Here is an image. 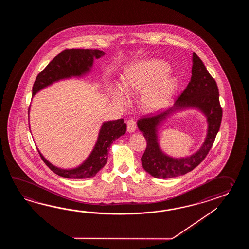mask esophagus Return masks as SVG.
Returning <instances> with one entry per match:
<instances>
[{"instance_id": "esophagus-1", "label": "esophagus", "mask_w": 249, "mask_h": 249, "mask_svg": "<svg viewBox=\"0 0 249 249\" xmlns=\"http://www.w3.org/2000/svg\"><path fill=\"white\" fill-rule=\"evenodd\" d=\"M136 130V122L134 119H130L127 121V131L130 133L135 132Z\"/></svg>"}]
</instances>
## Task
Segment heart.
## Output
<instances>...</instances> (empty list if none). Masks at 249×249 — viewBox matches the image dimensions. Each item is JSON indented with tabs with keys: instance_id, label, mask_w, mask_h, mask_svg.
I'll return each instance as SVG.
<instances>
[{
	"instance_id": "b5f03b06",
	"label": "heart",
	"mask_w": 249,
	"mask_h": 249,
	"mask_svg": "<svg viewBox=\"0 0 249 249\" xmlns=\"http://www.w3.org/2000/svg\"><path fill=\"white\" fill-rule=\"evenodd\" d=\"M167 64L156 59H143L128 65L124 70L123 86L110 88L112 100L121 106H128L127 95L141 94L142 105L148 112L159 111L167 106L178 90L179 83L169 72Z\"/></svg>"
}]
</instances>
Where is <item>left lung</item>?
I'll list each match as a JSON object with an SVG mask.
<instances>
[{
    "instance_id": "left-lung-1",
    "label": "left lung",
    "mask_w": 249,
    "mask_h": 249,
    "mask_svg": "<svg viewBox=\"0 0 249 249\" xmlns=\"http://www.w3.org/2000/svg\"><path fill=\"white\" fill-rule=\"evenodd\" d=\"M189 108L199 110L207 118V136L201 148L190 157L180 159L170 157L160 148L159 126L173 113ZM222 117L216 82L208 73L201 59L193 53L191 81L174 106L164 113L138 121V128L147 141V148L142 157L144 170L155 178L162 179L177 177L192 171L201 163L212 148L220 129Z\"/></svg>"
}]
</instances>
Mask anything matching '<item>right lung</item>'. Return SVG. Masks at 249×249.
Returning <instances> with one entry per match:
<instances>
[{
    "mask_svg": "<svg viewBox=\"0 0 249 249\" xmlns=\"http://www.w3.org/2000/svg\"><path fill=\"white\" fill-rule=\"evenodd\" d=\"M104 54L102 51L92 49H68L61 52L38 74L33 86V97L38 91L58 81L82 77L89 74L94 58H101ZM125 132L126 124L122 118L102 123L97 142L89 157L74 168L63 169L55 166L38 151L43 162L56 175L68 179H87L95 176L104 167L112 143Z\"/></svg>",
    "mask_w": 249,
    "mask_h": 249,
    "instance_id": "right-lung-1",
    "label": "right lung"
}]
</instances>
